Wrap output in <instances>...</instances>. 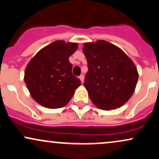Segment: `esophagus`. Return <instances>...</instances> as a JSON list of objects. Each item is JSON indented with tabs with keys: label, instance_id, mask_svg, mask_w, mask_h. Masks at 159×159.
<instances>
[{
	"label": "esophagus",
	"instance_id": "34e87169",
	"mask_svg": "<svg viewBox=\"0 0 159 159\" xmlns=\"http://www.w3.org/2000/svg\"><path fill=\"white\" fill-rule=\"evenodd\" d=\"M79 79H80V81H81V83H84V77L83 75H81L79 76Z\"/></svg>",
	"mask_w": 159,
	"mask_h": 159
}]
</instances>
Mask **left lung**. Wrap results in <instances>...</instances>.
<instances>
[{
  "instance_id": "obj_1",
  "label": "left lung",
  "mask_w": 159,
  "mask_h": 159,
  "mask_svg": "<svg viewBox=\"0 0 159 159\" xmlns=\"http://www.w3.org/2000/svg\"><path fill=\"white\" fill-rule=\"evenodd\" d=\"M82 50L88 66L84 85L93 103L105 111L123 105L134 93L138 80L133 61L105 40L85 43Z\"/></svg>"
}]
</instances>
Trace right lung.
<instances>
[{
    "label": "right lung",
    "mask_w": 159,
    "mask_h": 159,
    "mask_svg": "<svg viewBox=\"0 0 159 159\" xmlns=\"http://www.w3.org/2000/svg\"><path fill=\"white\" fill-rule=\"evenodd\" d=\"M78 47L76 43L57 40L39 51L27 65L24 80L30 96L42 106H65L81 85L69 61Z\"/></svg>",
    "instance_id": "right-lung-1"
}]
</instances>
